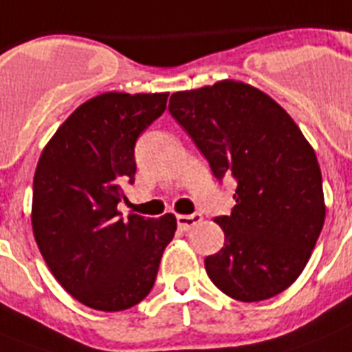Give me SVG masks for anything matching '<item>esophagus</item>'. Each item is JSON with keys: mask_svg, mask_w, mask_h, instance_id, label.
Returning a JSON list of instances; mask_svg holds the SVG:
<instances>
[{"mask_svg": "<svg viewBox=\"0 0 352 352\" xmlns=\"http://www.w3.org/2000/svg\"><path fill=\"white\" fill-rule=\"evenodd\" d=\"M176 221H178L179 229L189 230L192 229L194 225H198L199 221H201V214H199V212H194V214H179L178 218H176Z\"/></svg>", "mask_w": 352, "mask_h": 352, "instance_id": "obj_1", "label": "esophagus"}]
</instances>
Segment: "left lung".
I'll return each mask as SVG.
<instances>
[{
    "label": "left lung",
    "instance_id": "obj_1",
    "mask_svg": "<svg viewBox=\"0 0 352 352\" xmlns=\"http://www.w3.org/2000/svg\"><path fill=\"white\" fill-rule=\"evenodd\" d=\"M168 111L216 179H236L234 209L214 220L225 243L205 271L240 302L276 296L302 274L325 220L313 147L276 101L241 81L174 92Z\"/></svg>",
    "mask_w": 352,
    "mask_h": 352
}]
</instances>
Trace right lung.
Here are the masks:
<instances>
[{
  "label": "right lung",
  "mask_w": 352,
  "mask_h": 352,
  "mask_svg": "<svg viewBox=\"0 0 352 352\" xmlns=\"http://www.w3.org/2000/svg\"><path fill=\"white\" fill-rule=\"evenodd\" d=\"M167 92H105L80 105L52 136L34 174L32 230L61 287L96 311H125L147 296L174 214L123 220L134 147L167 107Z\"/></svg>",
  "instance_id": "add662e5"
}]
</instances>
